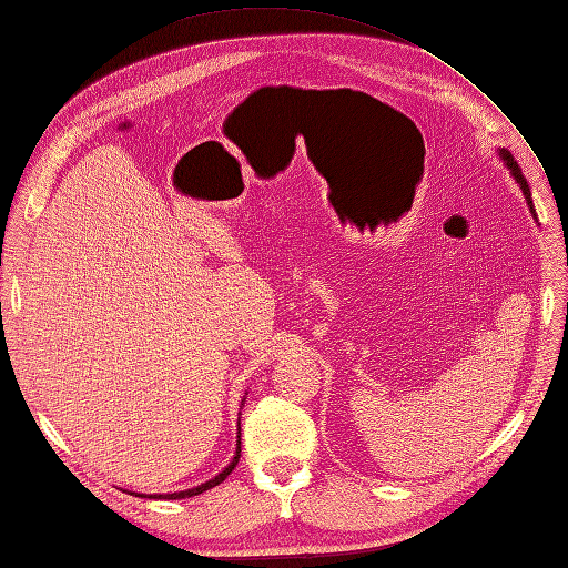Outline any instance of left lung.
<instances>
[{"instance_id": "8db88e82", "label": "left lung", "mask_w": 568, "mask_h": 568, "mask_svg": "<svg viewBox=\"0 0 568 568\" xmlns=\"http://www.w3.org/2000/svg\"><path fill=\"white\" fill-rule=\"evenodd\" d=\"M498 152V156H500V162L506 164V169L510 171V176L516 179V183L520 186V191H523V195H525V201H527V207H530V213L537 217V213H535V205H532V193H530V186H527V179L523 176V171H520V166H518V162L513 160V154L506 150V148H500V150H496Z\"/></svg>"}]
</instances>
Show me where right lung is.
Returning a JSON list of instances; mask_svg holds the SVG:
<instances>
[{"label":"right lung","instance_id":"add662e5","mask_svg":"<svg viewBox=\"0 0 568 568\" xmlns=\"http://www.w3.org/2000/svg\"><path fill=\"white\" fill-rule=\"evenodd\" d=\"M244 402V399H242ZM236 430H242V428H236ZM240 457H242V433L236 435V447H234V457L230 459V465L224 467L217 477H213V479H207L205 484H197V486H193V489H186V491H174V494H135V496H142V498H166V500H176V498H191V496H197V494H203V491H207V489H213V486H217V484H222L224 479L230 477L232 474V469L236 467V463H240Z\"/></svg>","mask_w":568,"mask_h":568}]
</instances>
